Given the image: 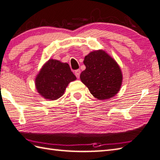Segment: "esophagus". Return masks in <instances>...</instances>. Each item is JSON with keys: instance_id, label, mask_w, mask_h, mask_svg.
Segmentation results:
<instances>
[{"instance_id": "esophagus-1", "label": "esophagus", "mask_w": 160, "mask_h": 160, "mask_svg": "<svg viewBox=\"0 0 160 160\" xmlns=\"http://www.w3.org/2000/svg\"><path fill=\"white\" fill-rule=\"evenodd\" d=\"M75 75H76V76L79 78H80V69H77L75 71Z\"/></svg>"}]
</instances>
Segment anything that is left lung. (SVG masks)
Segmentation results:
<instances>
[{
  "instance_id": "1",
  "label": "left lung",
  "mask_w": 160,
  "mask_h": 160,
  "mask_svg": "<svg viewBox=\"0 0 160 160\" xmlns=\"http://www.w3.org/2000/svg\"><path fill=\"white\" fill-rule=\"evenodd\" d=\"M86 69L80 74V80L90 93L98 100L111 98L120 91L122 73L113 58L103 50L94 51L84 57Z\"/></svg>"
}]
</instances>
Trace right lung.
I'll list each match as a JSON object with an SVG mask.
<instances>
[{"label": "right lung", "mask_w": 160, "mask_h": 160, "mask_svg": "<svg viewBox=\"0 0 160 160\" xmlns=\"http://www.w3.org/2000/svg\"><path fill=\"white\" fill-rule=\"evenodd\" d=\"M76 80L67 63L50 59L37 75L35 82L38 92L47 100L58 99L69 82Z\"/></svg>", "instance_id": "1"}]
</instances>
